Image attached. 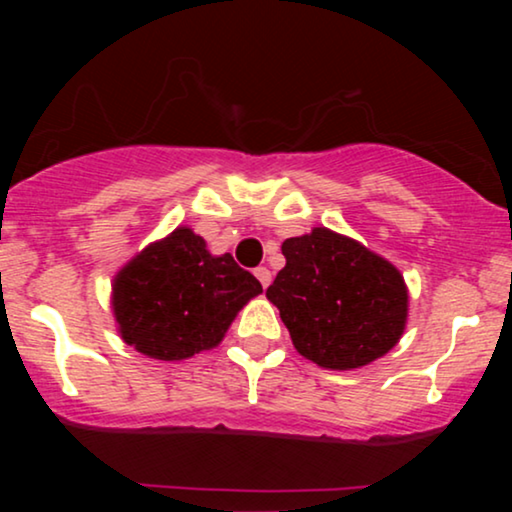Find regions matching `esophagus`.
Returning <instances> with one entry per match:
<instances>
[{
  "label": "esophagus",
  "instance_id": "34e87169",
  "mask_svg": "<svg viewBox=\"0 0 512 512\" xmlns=\"http://www.w3.org/2000/svg\"><path fill=\"white\" fill-rule=\"evenodd\" d=\"M254 275L258 277V282H261L263 289H268L270 282H272V272L268 268H256Z\"/></svg>",
  "mask_w": 512,
  "mask_h": 512
}]
</instances>
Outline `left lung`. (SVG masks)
I'll return each mask as SVG.
<instances>
[{
  "mask_svg": "<svg viewBox=\"0 0 512 512\" xmlns=\"http://www.w3.org/2000/svg\"><path fill=\"white\" fill-rule=\"evenodd\" d=\"M286 265L265 296L293 347L321 368L352 370L396 347L408 321V286L387 258L314 228L282 244Z\"/></svg>",
  "mask_w": 512,
  "mask_h": 512,
  "instance_id": "8db88e82",
  "label": "left lung"
}]
</instances>
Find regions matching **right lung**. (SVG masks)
I'll return each mask as SVG.
<instances>
[{"mask_svg":"<svg viewBox=\"0 0 512 512\" xmlns=\"http://www.w3.org/2000/svg\"><path fill=\"white\" fill-rule=\"evenodd\" d=\"M111 289L123 342L158 361L191 359L216 347L237 312L263 293L233 256H212L186 226L139 251Z\"/></svg>","mask_w":512,"mask_h":512,"instance_id":"1","label":"right lung"}]
</instances>
